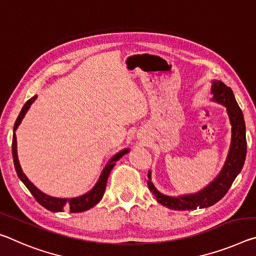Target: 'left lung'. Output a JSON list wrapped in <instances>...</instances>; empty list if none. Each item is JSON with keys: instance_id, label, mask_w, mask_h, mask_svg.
Returning <instances> with one entry per match:
<instances>
[{"instance_id": "obj_1", "label": "left lung", "mask_w": 256, "mask_h": 256, "mask_svg": "<svg viewBox=\"0 0 256 256\" xmlns=\"http://www.w3.org/2000/svg\"><path fill=\"white\" fill-rule=\"evenodd\" d=\"M212 101L224 106L231 125V141L226 162L216 179L196 194L168 196L158 190L152 181V172L148 173V186L157 202L170 210H186L210 208L228 192L234 180L240 173L246 158V128L244 115L239 108L234 92L221 80H212Z\"/></svg>"}]
</instances>
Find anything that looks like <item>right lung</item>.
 I'll list each match as a JSON object with an SVG mask.
<instances>
[{"mask_svg": "<svg viewBox=\"0 0 256 256\" xmlns=\"http://www.w3.org/2000/svg\"><path fill=\"white\" fill-rule=\"evenodd\" d=\"M36 98H38V96H34L33 98H30L25 104H24L22 112H20L18 118L14 123V138H12V156H14V164L16 172H17L19 179L24 182V184L27 186V189L30 190L35 200H38V202H40L43 208L51 210V212H64V210H70V213H78V212H84V210H90L91 208H93V206L98 204V202L101 200V198H102L104 190H106L109 173H110L112 168L115 166L116 162L120 160L125 154H128L130 152V149L125 148L117 152L116 155H114L110 160H109L106 166L104 168L102 172H101L99 176V180L96 181L94 186H93L90 192L82 194V196L74 197V198H58V197L48 196V194L42 192L38 188H36L34 184H32V182L28 180V178L25 176V173L22 172V166H20L19 160H18L17 138H16V130L18 128L22 118L25 117L26 112H28V109L30 108L32 104L34 102Z\"/></svg>", "mask_w": 256, "mask_h": 256, "instance_id": "right-lung-1", "label": "right lung"}]
</instances>
